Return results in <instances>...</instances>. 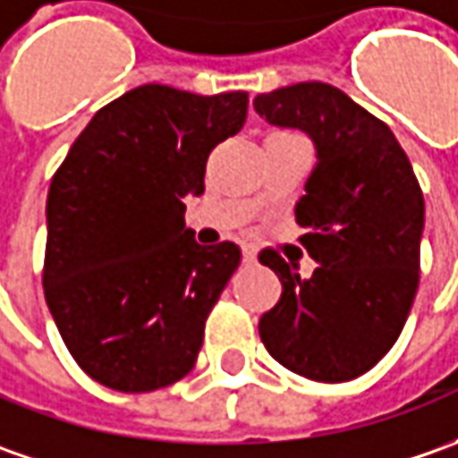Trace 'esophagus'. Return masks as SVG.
Listing matches in <instances>:
<instances>
[{
  "instance_id": "esophagus-1",
  "label": "esophagus",
  "mask_w": 458,
  "mask_h": 458,
  "mask_svg": "<svg viewBox=\"0 0 458 458\" xmlns=\"http://www.w3.org/2000/svg\"><path fill=\"white\" fill-rule=\"evenodd\" d=\"M241 253H243L245 263H256V253H259V250H256L253 245H243V248H241Z\"/></svg>"
}]
</instances>
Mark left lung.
<instances>
[{
	"label": "left lung",
	"instance_id": "left-lung-1",
	"mask_svg": "<svg viewBox=\"0 0 458 458\" xmlns=\"http://www.w3.org/2000/svg\"><path fill=\"white\" fill-rule=\"evenodd\" d=\"M276 126L314 139L317 166L296 202L299 243L319 266L301 278L278 250L259 260L281 299L259 322L260 342L286 370L347 383L375 368L401 337L420 278L423 192L387 123L329 83L256 96Z\"/></svg>",
	"mask_w": 458,
	"mask_h": 458
}]
</instances>
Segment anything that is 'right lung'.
<instances>
[{
	"instance_id": "right-lung-1",
	"label": "right lung",
	"mask_w": 458,
	"mask_h": 458,
	"mask_svg": "<svg viewBox=\"0 0 458 458\" xmlns=\"http://www.w3.org/2000/svg\"><path fill=\"white\" fill-rule=\"evenodd\" d=\"M245 114L243 90L147 83L96 111L53 174L45 301L96 383L149 393L195 368L241 250L195 243L184 198L205 192L210 151L243 129Z\"/></svg>"
}]
</instances>
